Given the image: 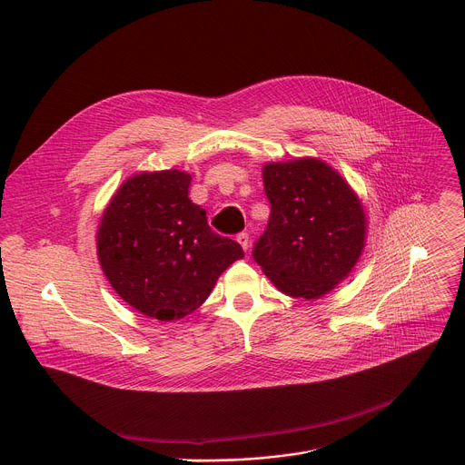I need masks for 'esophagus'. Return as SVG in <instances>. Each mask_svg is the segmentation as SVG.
<instances>
[{"label": "esophagus", "mask_w": 465, "mask_h": 465, "mask_svg": "<svg viewBox=\"0 0 465 465\" xmlns=\"http://www.w3.org/2000/svg\"><path fill=\"white\" fill-rule=\"evenodd\" d=\"M237 242L242 246V250H248L250 248V237H248V233L246 232H241V233H237Z\"/></svg>", "instance_id": "obj_1"}]
</instances>
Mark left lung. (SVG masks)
<instances>
[{
    "label": "left lung",
    "mask_w": 465,
    "mask_h": 465,
    "mask_svg": "<svg viewBox=\"0 0 465 465\" xmlns=\"http://www.w3.org/2000/svg\"><path fill=\"white\" fill-rule=\"evenodd\" d=\"M269 224L252 257L294 298H320L342 282L362 252L366 219L359 198L327 163L303 158L262 169Z\"/></svg>",
    "instance_id": "1"
}]
</instances>
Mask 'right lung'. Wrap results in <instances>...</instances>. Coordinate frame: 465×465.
I'll list each match as a JSON object with an SVG mask.
<instances>
[{"label":"right lung","instance_id":"add662e5","mask_svg":"<svg viewBox=\"0 0 465 465\" xmlns=\"http://www.w3.org/2000/svg\"><path fill=\"white\" fill-rule=\"evenodd\" d=\"M191 176L171 169L128 178L97 232L101 267L114 291L162 322L201 307L217 278L244 255L215 233L206 210L191 203Z\"/></svg>","mask_w":465,"mask_h":465}]
</instances>
